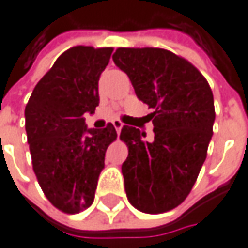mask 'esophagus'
Here are the masks:
<instances>
[{
	"mask_svg": "<svg viewBox=\"0 0 248 248\" xmlns=\"http://www.w3.org/2000/svg\"><path fill=\"white\" fill-rule=\"evenodd\" d=\"M113 125H114V128L117 131V134H120V131L123 128V123H121L120 120H114V121H113Z\"/></svg>",
	"mask_w": 248,
	"mask_h": 248,
	"instance_id": "34e87169",
	"label": "esophagus"
}]
</instances>
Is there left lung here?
Instances as JSON below:
<instances>
[{
	"label": "left lung",
	"instance_id": "left-lung-1",
	"mask_svg": "<svg viewBox=\"0 0 248 248\" xmlns=\"http://www.w3.org/2000/svg\"><path fill=\"white\" fill-rule=\"evenodd\" d=\"M113 61L124 71L151 113L155 138L124 125L128 146L121 166L132 206L162 214L179 206L191 191L206 159L215 121L214 94L202 74L187 60L163 48L120 47Z\"/></svg>",
	"mask_w": 248,
	"mask_h": 248
}]
</instances>
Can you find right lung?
<instances>
[{
    "instance_id": "1",
    "label": "right lung",
    "mask_w": 248,
    "mask_h": 248,
    "mask_svg": "<svg viewBox=\"0 0 248 248\" xmlns=\"http://www.w3.org/2000/svg\"><path fill=\"white\" fill-rule=\"evenodd\" d=\"M111 53L89 46L64 51L25 108L34 174L47 200L65 214L92 205L106 151L117 138L113 124L88 128L83 118L99 106V78Z\"/></svg>"
}]
</instances>
